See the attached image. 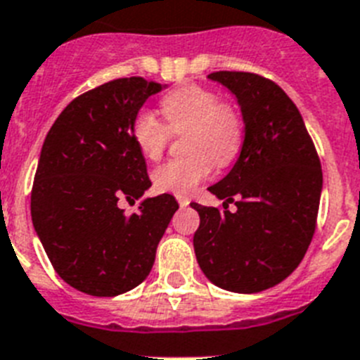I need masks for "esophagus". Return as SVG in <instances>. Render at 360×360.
Segmentation results:
<instances>
[{
  "instance_id": "34e87169",
  "label": "esophagus",
  "mask_w": 360,
  "mask_h": 360,
  "mask_svg": "<svg viewBox=\"0 0 360 360\" xmlns=\"http://www.w3.org/2000/svg\"><path fill=\"white\" fill-rule=\"evenodd\" d=\"M177 203H179L181 207H188L190 199L185 198V195H177Z\"/></svg>"
}]
</instances>
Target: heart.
Masks as SVG:
<instances>
[{"label": "heart", "instance_id": "heart-1", "mask_svg": "<svg viewBox=\"0 0 360 360\" xmlns=\"http://www.w3.org/2000/svg\"><path fill=\"white\" fill-rule=\"evenodd\" d=\"M165 122L150 110H139L131 117L129 134L146 159L157 161L165 153L172 134H185L188 155L157 166L152 174L159 192L190 195L212 174L214 165L229 166L243 148L245 122L240 110L221 101L214 89L185 86L168 93L161 101Z\"/></svg>", "mask_w": 360, "mask_h": 360}]
</instances>
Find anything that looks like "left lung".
Instances as JSON below:
<instances>
[{
  "label": "left lung",
  "mask_w": 360,
  "mask_h": 360,
  "mask_svg": "<svg viewBox=\"0 0 360 360\" xmlns=\"http://www.w3.org/2000/svg\"><path fill=\"white\" fill-rule=\"evenodd\" d=\"M241 105L245 141L236 165L210 192L223 208L199 214L195 258L205 276L234 292L273 288L298 267L316 229L322 168L300 111L273 80L249 71H216ZM229 202L237 212L226 211Z\"/></svg>",
  "instance_id": "left-lung-1"
}]
</instances>
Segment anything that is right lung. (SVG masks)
Masks as SVG:
<instances>
[{
    "label": "right lung",
    "mask_w": 360,
    "mask_h": 360,
    "mask_svg": "<svg viewBox=\"0 0 360 360\" xmlns=\"http://www.w3.org/2000/svg\"><path fill=\"white\" fill-rule=\"evenodd\" d=\"M161 89L143 77L117 78L77 96L41 146L31 192L32 225L63 282L91 297H115L150 274L174 212V195L134 201L152 186L129 122Z\"/></svg>",
    "instance_id": "obj_1"
}]
</instances>
